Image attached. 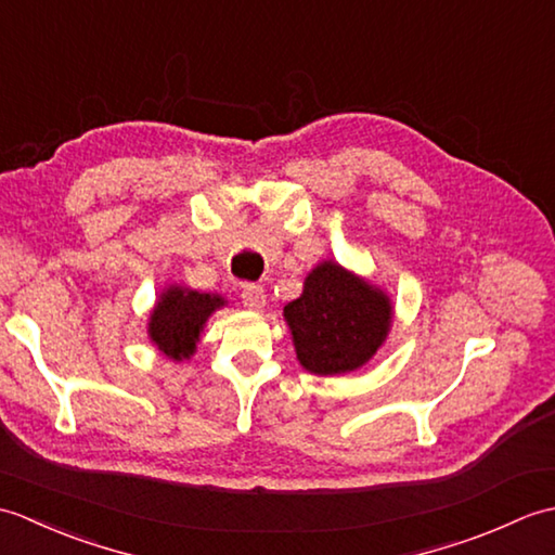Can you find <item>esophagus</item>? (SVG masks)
<instances>
[{
    "instance_id": "esophagus-1",
    "label": "esophagus",
    "mask_w": 555,
    "mask_h": 555,
    "mask_svg": "<svg viewBox=\"0 0 555 555\" xmlns=\"http://www.w3.org/2000/svg\"><path fill=\"white\" fill-rule=\"evenodd\" d=\"M241 300L247 310H262L267 296H264V288L259 284H245L241 291Z\"/></svg>"
}]
</instances>
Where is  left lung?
Instances as JSON below:
<instances>
[{"label":"left lung","instance_id":"left-lung-1","mask_svg":"<svg viewBox=\"0 0 555 555\" xmlns=\"http://www.w3.org/2000/svg\"><path fill=\"white\" fill-rule=\"evenodd\" d=\"M284 317L302 367L326 376L358 370L374 356L391 326V305L382 291L324 262L305 279L302 296L286 305Z\"/></svg>","mask_w":555,"mask_h":555}]
</instances>
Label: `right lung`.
<instances>
[{"label": "right lung", "instance_id": "obj_1", "mask_svg": "<svg viewBox=\"0 0 555 555\" xmlns=\"http://www.w3.org/2000/svg\"><path fill=\"white\" fill-rule=\"evenodd\" d=\"M223 300L209 293L188 288H169L159 298L150 320V338L173 360L188 358L195 350V340L207 317L221 308Z\"/></svg>", "mask_w": 555, "mask_h": 555}]
</instances>
